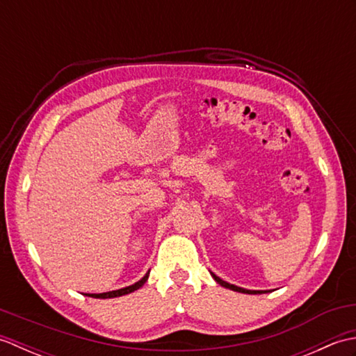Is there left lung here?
I'll return each mask as SVG.
<instances>
[{
	"mask_svg": "<svg viewBox=\"0 0 356 356\" xmlns=\"http://www.w3.org/2000/svg\"><path fill=\"white\" fill-rule=\"evenodd\" d=\"M213 277H214V280L216 282L220 284V286H223V287H228V289H232V291H236V292H241V293H261L260 291H248V289H241V287H238V286H234V284H229V283H226V282H223L222 278H218L217 275H214L213 274Z\"/></svg>",
	"mask_w": 356,
	"mask_h": 356,
	"instance_id": "8db88e82",
	"label": "left lung"
}]
</instances>
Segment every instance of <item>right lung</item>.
I'll list each match as a JSON object with an SVG mask.
<instances>
[{
  "mask_svg": "<svg viewBox=\"0 0 356 356\" xmlns=\"http://www.w3.org/2000/svg\"><path fill=\"white\" fill-rule=\"evenodd\" d=\"M148 274H149V272H147L145 277H143L142 280H139L138 283H134V284L128 286V287H124V289H118V291H111V292H104V293H86V295H88V297H93V298H115V297H122V295L131 293V292H134V291H138L139 287H142L143 283L147 282Z\"/></svg>",
  "mask_w": 356,
  "mask_h": 356,
  "instance_id": "1",
  "label": "right lung"
}]
</instances>
